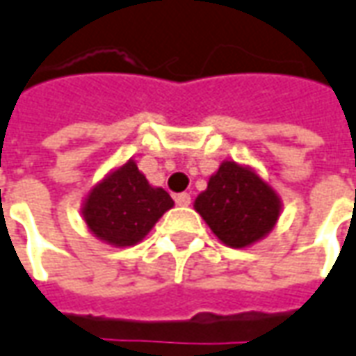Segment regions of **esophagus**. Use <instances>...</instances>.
I'll return each mask as SVG.
<instances>
[{
    "label": "esophagus",
    "instance_id": "obj_1",
    "mask_svg": "<svg viewBox=\"0 0 356 356\" xmlns=\"http://www.w3.org/2000/svg\"><path fill=\"white\" fill-rule=\"evenodd\" d=\"M174 200H176V203H178L180 207H188V205L192 203V195H190V193H178Z\"/></svg>",
    "mask_w": 356,
    "mask_h": 356
}]
</instances>
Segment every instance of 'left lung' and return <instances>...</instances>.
Listing matches in <instances>:
<instances>
[{
    "mask_svg": "<svg viewBox=\"0 0 356 356\" xmlns=\"http://www.w3.org/2000/svg\"><path fill=\"white\" fill-rule=\"evenodd\" d=\"M193 209L229 248H248L275 229L283 211L281 195L246 164L222 161Z\"/></svg>",
    "mask_w": 356,
    "mask_h": 356,
    "instance_id": "8db88e82",
    "label": "left lung"
}]
</instances>
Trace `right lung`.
<instances>
[{
    "label": "right lung",
    "instance_id": "right-lung-1",
    "mask_svg": "<svg viewBox=\"0 0 356 356\" xmlns=\"http://www.w3.org/2000/svg\"><path fill=\"white\" fill-rule=\"evenodd\" d=\"M172 207L168 192L151 186L129 159L90 188L81 203V215L92 236L114 248H127L145 238Z\"/></svg>",
    "mask_w": 356,
    "mask_h": 356
}]
</instances>
